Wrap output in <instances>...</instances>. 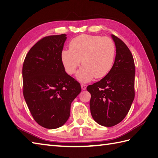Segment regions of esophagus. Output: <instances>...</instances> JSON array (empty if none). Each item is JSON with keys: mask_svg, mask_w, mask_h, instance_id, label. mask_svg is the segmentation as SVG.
Returning <instances> with one entry per match:
<instances>
[{"mask_svg": "<svg viewBox=\"0 0 158 158\" xmlns=\"http://www.w3.org/2000/svg\"><path fill=\"white\" fill-rule=\"evenodd\" d=\"M81 89H82L83 90H85V89H86L87 85H85V84H81Z\"/></svg>", "mask_w": 158, "mask_h": 158, "instance_id": "esophagus-1", "label": "esophagus"}]
</instances>
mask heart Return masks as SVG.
<instances>
[{
  "instance_id": "1",
  "label": "heart",
  "mask_w": 158,
  "mask_h": 158,
  "mask_svg": "<svg viewBox=\"0 0 158 158\" xmlns=\"http://www.w3.org/2000/svg\"><path fill=\"white\" fill-rule=\"evenodd\" d=\"M116 48L113 40L98 35H81L71 40L69 49L61 53L62 64L66 73L73 75L80 64L82 67L77 73L81 82H89L96 77L101 79L113 69Z\"/></svg>"
}]
</instances>
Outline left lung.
Returning a JSON list of instances; mask_svg holds the SVG:
<instances>
[{"label":"left lung","mask_w":158,"mask_h":158,"mask_svg":"<svg viewBox=\"0 0 158 158\" xmlns=\"http://www.w3.org/2000/svg\"><path fill=\"white\" fill-rule=\"evenodd\" d=\"M116 56L113 69L100 81L87 87L91 94L92 116L98 124L111 127L125 118L135 98V66L132 53L122 40L112 35Z\"/></svg>","instance_id":"obj_1"}]
</instances>
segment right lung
<instances>
[{
	"label": "right lung",
	"instance_id": "add662e5",
	"mask_svg": "<svg viewBox=\"0 0 158 158\" xmlns=\"http://www.w3.org/2000/svg\"><path fill=\"white\" fill-rule=\"evenodd\" d=\"M66 35L45 36L26 55L22 68L23 94L33 118L48 129L69 119L70 105L81 88L65 72L61 53Z\"/></svg>",
	"mask_w": 158,
	"mask_h": 158
}]
</instances>
